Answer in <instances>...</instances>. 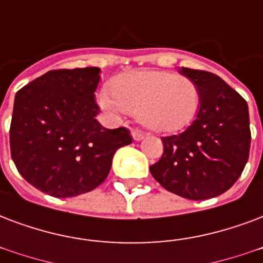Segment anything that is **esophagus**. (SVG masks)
Instances as JSON below:
<instances>
[{"instance_id": "esophagus-1", "label": "esophagus", "mask_w": 263, "mask_h": 263, "mask_svg": "<svg viewBox=\"0 0 263 263\" xmlns=\"http://www.w3.org/2000/svg\"><path fill=\"white\" fill-rule=\"evenodd\" d=\"M132 138H134V140H136V142H139V140H142L143 138H145V134L142 131H138V129H134V131L131 132Z\"/></svg>"}]
</instances>
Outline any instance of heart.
I'll return each mask as SVG.
<instances>
[{
    "label": "heart",
    "mask_w": 263,
    "mask_h": 263,
    "mask_svg": "<svg viewBox=\"0 0 263 263\" xmlns=\"http://www.w3.org/2000/svg\"><path fill=\"white\" fill-rule=\"evenodd\" d=\"M99 105L113 114H136L146 128L175 132L193 121L200 109V89L186 76L163 70H136L120 74L111 91H102Z\"/></svg>",
    "instance_id": "obj_1"
}]
</instances>
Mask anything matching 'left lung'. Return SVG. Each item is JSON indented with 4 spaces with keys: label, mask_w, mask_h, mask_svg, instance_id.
<instances>
[{
    "label": "left lung",
    "mask_w": 263,
    "mask_h": 263,
    "mask_svg": "<svg viewBox=\"0 0 263 263\" xmlns=\"http://www.w3.org/2000/svg\"><path fill=\"white\" fill-rule=\"evenodd\" d=\"M200 89L194 121L178 135L161 138L164 153L150 172L164 189L189 200L225 193L248 161L251 131L248 105L215 74L182 67Z\"/></svg>",
    "instance_id": "left-lung-1"
}]
</instances>
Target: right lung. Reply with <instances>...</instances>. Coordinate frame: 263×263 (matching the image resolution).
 Masks as SVG:
<instances>
[{"instance_id":"1","label":"right lung","mask_w":263,"mask_h":263,"mask_svg":"<svg viewBox=\"0 0 263 263\" xmlns=\"http://www.w3.org/2000/svg\"><path fill=\"white\" fill-rule=\"evenodd\" d=\"M99 67L51 70L16 92L12 160L30 185L53 197L91 192L107 178L114 153L129 145L127 128L96 120Z\"/></svg>"}]
</instances>
